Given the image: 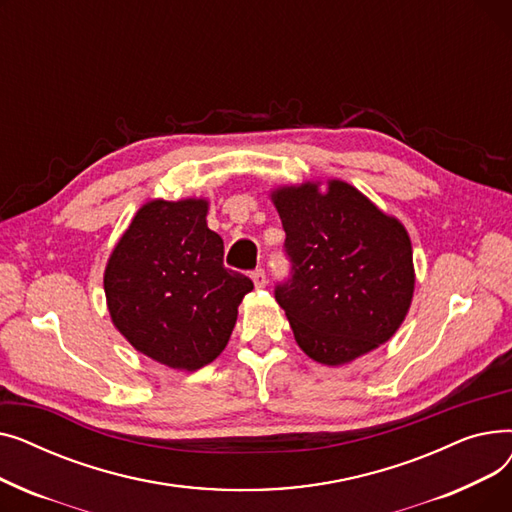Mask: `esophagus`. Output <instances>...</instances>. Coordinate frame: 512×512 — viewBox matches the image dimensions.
<instances>
[{"label": "esophagus", "instance_id": "esophagus-1", "mask_svg": "<svg viewBox=\"0 0 512 512\" xmlns=\"http://www.w3.org/2000/svg\"><path fill=\"white\" fill-rule=\"evenodd\" d=\"M251 278H253V284H255V288H263L265 286V272L263 270H255L253 274H251Z\"/></svg>", "mask_w": 512, "mask_h": 512}]
</instances>
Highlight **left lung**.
Returning <instances> with one entry per match:
<instances>
[{
  "instance_id": "left-lung-1",
  "label": "left lung",
  "mask_w": 512,
  "mask_h": 512,
  "mask_svg": "<svg viewBox=\"0 0 512 512\" xmlns=\"http://www.w3.org/2000/svg\"><path fill=\"white\" fill-rule=\"evenodd\" d=\"M272 201L292 265L276 301L303 353L336 367L388 342L415 290L405 226L342 180L280 186Z\"/></svg>"
}]
</instances>
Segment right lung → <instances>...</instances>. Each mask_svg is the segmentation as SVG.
Listing matches in <instances>:
<instances>
[{
    "label": "right lung",
    "mask_w": 512,
    "mask_h": 512,
    "mask_svg": "<svg viewBox=\"0 0 512 512\" xmlns=\"http://www.w3.org/2000/svg\"><path fill=\"white\" fill-rule=\"evenodd\" d=\"M205 199L145 203L105 265L118 332L149 359L197 371L218 357L253 282L224 267V240L207 228Z\"/></svg>",
    "instance_id": "right-lung-1"
}]
</instances>
